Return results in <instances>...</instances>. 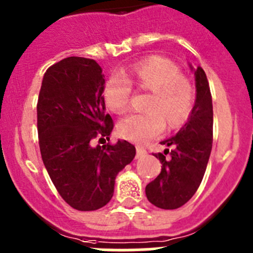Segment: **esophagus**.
Here are the masks:
<instances>
[{
    "mask_svg": "<svg viewBox=\"0 0 253 253\" xmlns=\"http://www.w3.org/2000/svg\"><path fill=\"white\" fill-rule=\"evenodd\" d=\"M135 149H137V158H142L144 157V156H147V149L144 148V147L137 146Z\"/></svg>",
    "mask_w": 253,
    "mask_h": 253,
    "instance_id": "esophagus-1",
    "label": "esophagus"
}]
</instances>
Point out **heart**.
Instances as JSON below:
<instances>
[{
    "label": "heart",
    "instance_id": "b5f03b06",
    "mask_svg": "<svg viewBox=\"0 0 253 253\" xmlns=\"http://www.w3.org/2000/svg\"><path fill=\"white\" fill-rule=\"evenodd\" d=\"M133 84L138 90L149 91L144 105L148 110L128 114L120 120L118 131L125 139L147 142L165 130L166 120L171 128H177L190 115L194 86L169 58L152 55L125 68L123 73H113L105 84L104 97L114 113L128 110Z\"/></svg>",
    "mask_w": 253,
    "mask_h": 253
}]
</instances>
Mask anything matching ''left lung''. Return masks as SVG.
Returning <instances> with one entry per match:
<instances>
[{
  "instance_id": "left-lung-1",
  "label": "left lung",
  "mask_w": 253,
  "mask_h": 253,
  "mask_svg": "<svg viewBox=\"0 0 253 253\" xmlns=\"http://www.w3.org/2000/svg\"><path fill=\"white\" fill-rule=\"evenodd\" d=\"M196 100L186 124L175 137L161 142L172 149L154 153L162 163L161 173L146 186L147 199L161 209L186 204L204 177L213 146V102L202 67L195 71Z\"/></svg>"
}]
</instances>
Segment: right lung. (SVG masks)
I'll use <instances>...</instances> for the list:
<instances>
[{
	"instance_id": "obj_1",
	"label": "right lung",
	"mask_w": 253,
	"mask_h": 253,
	"mask_svg": "<svg viewBox=\"0 0 253 253\" xmlns=\"http://www.w3.org/2000/svg\"><path fill=\"white\" fill-rule=\"evenodd\" d=\"M105 78L96 60L68 57L46 69L38 97L42 160L64 202L81 211L110 202L116 175L135 156L126 140L110 139L114 122L105 113Z\"/></svg>"
}]
</instances>
